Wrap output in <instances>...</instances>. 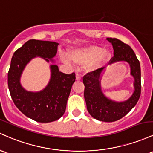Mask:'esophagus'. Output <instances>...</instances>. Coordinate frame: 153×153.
<instances>
[{
    "label": "esophagus",
    "instance_id": "34e87169",
    "mask_svg": "<svg viewBox=\"0 0 153 153\" xmlns=\"http://www.w3.org/2000/svg\"><path fill=\"white\" fill-rule=\"evenodd\" d=\"M76 80H77V81L81 80V75H80L78 72H76Z\"/></svg>",
    "mask_w": 153,
    "mask_h": 153
}]
</instances>
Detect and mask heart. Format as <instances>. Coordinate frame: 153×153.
I'll return each mask as SVG.
<instances>
[{
	"label": "heart",
	"instance_id": "1",
	"mask_svg": "<svg viewBox=\"0 0 153 153\" xmlns=\"http://www.w3.org/2000/svg\"><path fill=\"white\" fill-rule=\"evenodd\" d=\"M70 56L75 63L80 65L88 64L90 69H94L101 63L111 58V54L107 50L97 45H90L87 47L73 50L70 52ZM63 62L71 65V61L67 56L63 57Z\"/></svg>",
	"mask_w": 153,
	"mask_h": 153
}]
</instances>
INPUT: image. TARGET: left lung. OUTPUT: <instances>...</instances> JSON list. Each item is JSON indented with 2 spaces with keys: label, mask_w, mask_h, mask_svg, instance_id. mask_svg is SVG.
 Masks as SVG:
<instances>
[{
  "label": "left lung",
  "mask_w": 153,
  "mask_h": 153,
  "mask_svg": "<svg viewBox=\"0 0 153 153\" xmlns=\"http://www.w3.org/2000/svg\"><path fill=\"white\" fill-rule=\"evenodd\" d=\"M112 44L114 56L109 63L126 61L131 68V75L134 79V91L131 97L123 102H116L104 95L101 90L100 76L103 68L87 73L83 77L84 96L89 114L95 119L113 122L121 119L136 105L141 94V69L140 61L129 45L116 38L108 37Z\"/></svg>",
  "instance_id": "1"
}]
</instances>
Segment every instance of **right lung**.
Here are the masks:
<instances>
[{"label":"right lung","instance_id":"1","mask_svg":"<svg viewBox=\"0 0 153 153\" xmlns=\"http://www.w3.org/2000/svg\"><path fill=\"white\" fill-rule=\"evenodd\" d=\"M58 43L51 41L30 39L12 56L8 73V85L11 98L17 108L34 121L48 123L64 114L66 103L75 82V74L59 71L58 66H50L51 76L46 87L39 92H29L22 87L20 78L26 65L32 58L41 57L47 62L53 61Z\"/></svg>","mask_w":153,"mask_h":153}]
</instances>
